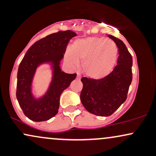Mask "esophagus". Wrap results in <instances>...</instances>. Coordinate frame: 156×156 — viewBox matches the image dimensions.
<instances>
[{
	"instance_id": "1",
	"label": "esophagus",
	"mask_w": 156,
	"mask_h": 156,
	"mask_svg": "<svg viewBox=\"0 0 156 156\" xmlns=\"http://www.w3.org/2000/svg\"><path fill=\"white\" fill-rule=\"evenodd\" d=\"M80 78V76H79V75L78 74V76H77V78Z\"/></svg>"
}]
</instances>
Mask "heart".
<instances>
[{
	"instance_id": "b5f03b06",
	"label": "heart",
	"mask_w": 156,
	"mask_h": 156,
	"mask_svg": "<svg viewBox=\"0 0 156 156\" xmlns=\"http://www.w3.org/2000/svg\"><path fill=\"white\" fill-rule=\"evenodd\" d=\"M118 48L111 39L103 37H87L78 39L67 49L65 58L73 67L82 62L81 70L92 79H101L112 71L117 60Z\"/></svg>"
}]
</instances>
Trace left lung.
Here are the masks:
<instances>
[{"instance_id":"left-lung-1","label":"left lung","mask_w":156,"mask_h":156,"mask_svg":"<svg viewBox=\"0 0 156 156\" xmlns=\"http://www.w3.org/2000/svg\"><path fill=\"white\" fill-rule=\"evenodd\" d=\"M108 37L118 48L117 65L110 74L101 79L81 78L83 89L80 101L89 112L101 117L112 115L126 101L132 81L131 55L122 41L112 35Z\"/></svg>"}]
</instances>
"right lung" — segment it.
Here are the masks:
<instances>
[{
  "mask_svg": "<svg viewBox=\"0 0 156 156\" xmlns=\"http://www.w3.org/2000/svg\"><path fill=\"white\" fill-rule=\"evenodd\" d=\"M76 36L69 30L48 35L32 44L21 61L16 96L24 114L31 120L46 121L58 113L61 94L76 77V73L67 74L60 67L68 42ZM44 63L51 66V81L44 95L36 98L32 90L33 78L37 68Z\"/></svg>",
  "mask_w": 156,
  "mask_h": 156,
  "instance_id": "right-lung-1",
  "label": "right lung"
}]
</instances>
